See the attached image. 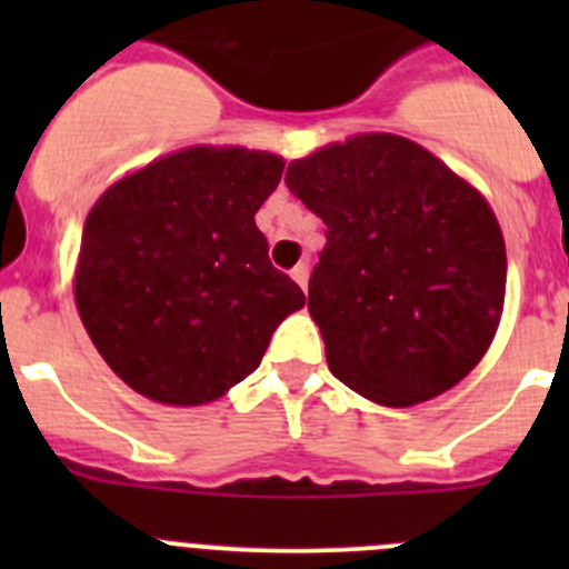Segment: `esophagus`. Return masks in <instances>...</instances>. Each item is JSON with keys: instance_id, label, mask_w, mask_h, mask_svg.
<instances>
[{"instance_id": "1", "label": "esophagus", "mask_w": 569, "mask_h": 569, "mask_svg": "<svg viewBox=\"0 0 569 569\" xmlns=\"http://www.w3.org/2000/svg\"><path fill=\"white\" fill-rule=\"evenodd\" d=\"M290 276H293L296 284H299L301 290H308V276H310V270H308V264H305V261H301V264H296V268L290 270Z\"/></svg>"}]
</instances>
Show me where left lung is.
Returning a JSON list of instances; mask_svg holds the SVG:
<instances>
[{
	"mask_svg": "<svg viewBox=\"0 0 569 569\" xmlns=\"http://www.w3.org/2000/svg\"><path fill=\"white\" fill-rule=\"evenodd\" d=\"M290 193L328 224L308 310L330 373L405 407L459 385L499 328L505 236L465 179L393 133L290 162Z\"/></svg>",
	"mask_w": 569,
	"mask_h": 569,
	"instance_id": "left-lung-1",
	"label": "left lung"
}]
</instances>
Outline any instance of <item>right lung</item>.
I'll return each instance as SVG.
<instances>
[{"instance_id":"obj_1","label":"right lung","mask_w":569,"mask_h":569,"mask_svg":"<svg viewBox=\"0 0 569 569\" xmlns=\"http://www.w3.org/2000/svg\"><path fill=\"white\" fill-rule=\"evenodd\" d=\"M284 162L244 148H188L124 176L82 230L77 308L124 385L204 405L259 367L305 293L270 264L256 210Z\"/></svg>"}]
</instances>
